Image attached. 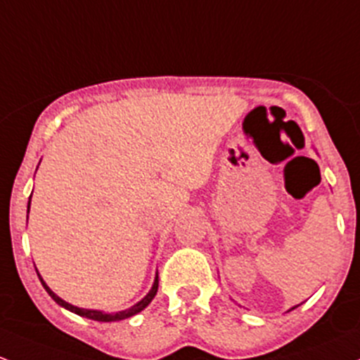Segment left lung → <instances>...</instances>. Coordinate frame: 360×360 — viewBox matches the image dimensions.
Here are the masks:
<instances>
[{
    "label": "left lung",
    "instance_id": "obj_1",
    "mask_svg": "<svg viewBox=\"0 0 360 360\" xmlns=\"http://www.w3.org/2000/svg\"><path fill=\"white\" fill-rule=\"evenodd\" d=\"M293 309H295V307H293Z\"/></svg>",
    "mask_w": 360,
    "mask_h": 360
}]
</instances>
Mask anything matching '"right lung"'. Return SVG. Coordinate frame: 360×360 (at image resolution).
<instances>
[{
	"instance_id": "right-lung-1",
	"label": "right lung",
	"mask_w": 360,
	"mask_h": 360,
	"mask_svg": "<svg viewBox=\"0 0 360 360\" xmlns=\"http://www.w3.org/2000/svg\"><path fill=\"white\" fill-rule=\"evenodd\" d=\"M32 196V195H30ZM29 207H30V198H29V203H27V214H29ZM37 276H39L41 279V285L44 286V290L48 291V295L53 298V300L56 302L58 305H62L63 309L70 310V312L77 314V316H82V317H88V319H93V321H100V323H112V321H122V319H127V317L131 316H136L138 312H141L143 309L148 307V304L151 300L155 298V295H157V290H158V274L155 276V281H153V286H151V290L148 291V295H146L145 298H143L141 302H138L136 305H132L131 309L127 310H122V312H113V314H105L101 312V310H91V309H81V307H75V305L69 304V302L62 300V298L58 297V295H55L53 291L50 290V286L46 285V283L43 281V278H41V274L37 272Z\"/></svg>"
}]
</instances>
